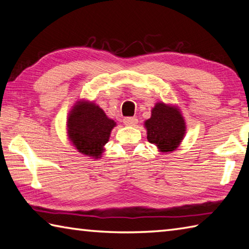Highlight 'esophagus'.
I'll return each mask as SVG.
<instances>
[{
    "mask_svg": "<svg viewBox=\"0 0 249 249\" xmlns=\"http://www.w3.org/2000/svg\"><path fill=\"white\" fill-rule=\"evenodd\" d=\"M124 124L125 125H136L138 124V119L136 117H125L124 119Z\"/></svg>",
    "mask_w": 249,
    "mask_h": 249,
    "instance_id": "34e87169",
    "label": "esophagus"
}]
</instances>
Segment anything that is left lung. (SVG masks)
Masks as SVG:
<instances>
[{
  "label": "left lung",
  "mask_w": 249,
  "mask_h": 249,
  "mask_svg": "<svg viewBox=\"0 0 249 249\" xmlns=\"http://www.w3.org/2000/svg\"><path fill=\"white\" fill-rule=\"evenodd\" d=\"M144 124L147 140L160 152L175 151L186 133V124L179 109L164 103L155 105L151 118Z\"/></svg>",
  "instance_id": "1"
}]
</instances>
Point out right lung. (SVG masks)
<instances>
[{
    "mask_svg": "<svg viewBox=\"0 0 249 249\" xmlns=\"http://www.w3.org/2000/svg\"><path fill=\"white\" fill-rule=\"evenodd\" d=\"M116 122L109 119L97 105L80 100L70 111L67 127L69 139L80 153L100 158Z\"/></svg>",
    "mask_w": 249,
    "mask_h": 249,
    "instance_id": "obj_1",
    "label": "right lung"
}]
</instances>
